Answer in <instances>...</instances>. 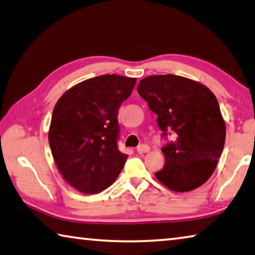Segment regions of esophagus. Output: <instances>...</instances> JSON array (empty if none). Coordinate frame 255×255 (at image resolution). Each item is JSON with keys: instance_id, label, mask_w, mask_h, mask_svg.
<instances>
[{"instance_id": "1", "label": "esophagus", "mask_w": 255, "mask_h": 255, "mask_svg": "<svg viewBox=\"0 0 255 255\" xmlns=\"http://www.w3.org/2000/svg\"><path fill=\"white\" fill-rule=\"evenodd\" d=\"M136 151H137V153L143 154V153L149 152V151H150V146L146 145V144H140V145L136 148Z\"/></svg>"}]
</instances>
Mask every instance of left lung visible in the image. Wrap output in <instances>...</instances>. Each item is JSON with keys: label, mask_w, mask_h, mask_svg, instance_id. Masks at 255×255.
<instances>
[{"label": "left lung", "mask_w": 255, "mask_h": 255, "mask_svg": "<svg viewBox=\"0 0 255 255\" xmlns=\"http://www.w3.org/2000/svg\"><path fill=\"white\" fill-rule=\"evenodd\" d=\"M137 93L157 114L161 136L173 134L161 151L166 163L157 179L173 191H190L205 184L224 149L225 123L209 89L177 75L140 80Z\"/></svg>", "instance_id": "left-lung-1"}]
</instances>
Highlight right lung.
I'll list each match as a JSON object with an SVG mask.
<instances>
[{
	"label": "right lung",
	"instance_id": "1",
	"mask_svg": "<svg viewBox=\"0 0 255 255\" xmlns=\"http://www.w3.org/2000/svg\"><path fill=\"white\" fill-rule=\"evenodd\" d=\"M136 79L102 75L76 85L55 105L49 145L62 177L84 194H97L115 181L128 154L119 150V109Z\"/></svg>",
	"mask_w": 255,
	"mask_h": 255
}]
</instances>
